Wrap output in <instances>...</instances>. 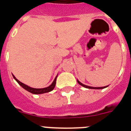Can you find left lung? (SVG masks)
<instances>
[{
  "label": "left lung",
  "instance_id": "1",
  "mask_svg": "<svg viewBox=\"0 0 131 131\" xmlns=\"http://www.w3.org/2000/svg\"><path fill=\"white\" fill-rule=\"evenodd\" d=\"M77 82H78V83L80 85H81V86H82L84 88H90V89H103V88H105L107 87V86H105V87H90V86H86V85L83 84H82L80 82H79L77 80Z\"/></svg>",
  "mask_w": 131,
  "mask_h": 131
}]
</instances>
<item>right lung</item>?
Returning <instances> with one entry per match:
<instances>
[{
	"mask_svg": "<svg viewBox=\"0 0 131 131\" xmlns=\"http://www.w3.org/2000/svg\"><path fill=\"white\" fill-rule=\"evenodd\" d=\"M13 77H14V78L16 80L17 82H18V84H19L21 86V87L23 88H24L26 90L28 91L29 92H31V94H43V93L49 92H51V91H52L53 89H54V86H55V84H56V79H57V76L56 77V78H54V81H53V82L50 85L49 87L45 88H33L29 87V86H27V85L24 84H23L22 82H21L19 81L18 79H16V78H15V77H14V75H13Z\"/></svg>",
	"mask_w": 131,
	"mask_h": 131,
	"instance_id": "obj_1",
	"label": "right lung"
}]
</instances>
